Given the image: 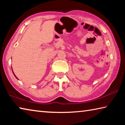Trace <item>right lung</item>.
Returning <instances> with one entry per match:
<instances>
[{
    "instance_id": "1",
    "label": "right lung",
    "mask_w": 125,
    "mask_h": 125,
    "mask_svg": "<svg viewBox=\"0 0 125 125\" xmlns=\"http://www.w3.org/2000/svg\"><path fill=\"white\" fill-rule=\"evenodd\" d=\"M15 77L16 78V76H15ZM17 79H18V78H17Z\"/></svg>"
}]
</instances>
